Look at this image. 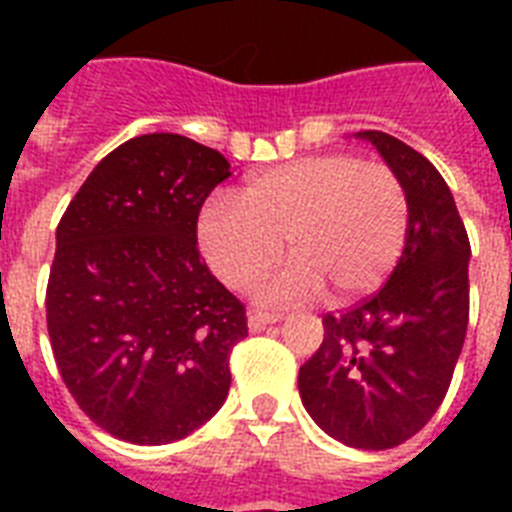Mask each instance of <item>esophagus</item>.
Here are the masks:
<instances>
[{"instance_id": "1", "label": "esophagus", "mask_w": 512, "mask_h": 512, "mask_svg": "<svg viewBox=\"0 0 512 512\" xmlns=\"http://www.w3.org/2000/svg\"><path fill=\"white\" fill-rule=\"evenodd\" d=\"M284 319V313H265V311H252L249 313V332H260L268 324H276V321Z\"/></svg>"}]
</instances>
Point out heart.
Masks as SVG:
<instances>
[{
    "label": "heart",
    "instance_id": "b5f03b06",
    "mask_svg": "<svg viewBox=\"0 0 512 512\" xmlns=\"http://www.w3.org/2000/svg\"><path fill=\"white\" fill-rule=\"evenodd\" d=\"M409 196L388 164L324 154L257 172L239 199L212 196L196 220V241L217 279L252 287L281 255L292 263L263 284L268 303H295L327 289L350 303L382 287L404 252Z\"/></svg>",
    "mask_w": 512,
    "mask_h": 512
}]
</instances>
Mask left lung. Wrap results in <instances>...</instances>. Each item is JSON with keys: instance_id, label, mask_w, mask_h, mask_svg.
Listing matches in <instances>:
<instances>
[{"instance_id": "8db88e82", "label": "left lung", "mask_w": 512, "mask_h": 512, "mask_svg": "<svg viewBox=\"0 0 512 512\" xmlns=\"http://www.w3.org/2000/svg\"><path fill=\"white\" fill-rule=\"evenodd\" d=\"M409 196V233L385 287L324 316V342L300 366L305 412L353 449H393L444 401L470 311V241L441 172L388 132L364 130Z\"/></svg>"}]
</instances>
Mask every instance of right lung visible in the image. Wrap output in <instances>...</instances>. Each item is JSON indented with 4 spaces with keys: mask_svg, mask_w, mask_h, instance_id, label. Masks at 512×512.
Here are the masks:
<instances>
[{
    "mask_svg": "<svg viewBox=\"0 0 512 512\" xmlns=\"http://www.w3.org/2000/svg\"><path fill=\"white\" fill-rule=\"evenodd\" d=\"M228 175L215 148L140 135L90 172L60 220L52 353L76 404L114 438L172 444L228 398L247 316L196 249L201 204Z\"/></svg>",
    "mask_w": 512,
    "mask_h": 512,
    "instance_id": "right-lung-1",
    "label": "right lung"
}]
</instances>
